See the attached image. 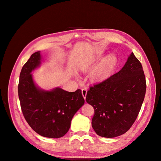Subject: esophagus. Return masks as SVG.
Wrapping results in <instances>:
<instances>
[{
  "label": "esophagus",
  "mask_w": 161,
  "mask_h": 161,
  "mask_svg": "<svg viewBox=\"0 0 161 161\" xmlns=\"http://www.w3.org/2000/svg\"><path fill=\"white\" fill-rule=\"evenodd\" d=\"M81 93H82V95L84 99H86V94H87V90L86 88H82L81 89Z\"/></svg>",
  "instance_id": "obj_1"
}]
</instances>
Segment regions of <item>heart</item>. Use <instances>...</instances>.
I'll return each instance as SVG.
<instances>
[{
    "label": "heart",
    "mask_w": 161,
    "mask_h": 161,
    "mask_svg": "<svg viewBox=\"0 0 161 161\" xmlns=\"http://www.w3.org/2000/svg\"><path fill=\"white\" fill-rule=\"evenodd\" d=\"M117 63L114 55H110L102 60L93 71L92 77L95 80H103L110 76Z\"/></svg>",
    "instance_id": "b5f03b06"
}]
</instances>
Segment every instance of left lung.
Wrapping results in <instances>:
<instances>
[{
	"instance_id": "obj_1",
	"label": "left lung",
	"mask_w": 161,
	"mask_h": 161,
	"mask_svg": "<svg viewBox=\"0 0 161 161\" xmlns=\"http://www.w3.org/2000/svg\"><path fill=\"white\" fill-rule=\"evenodd\" d=\"M146 87L142 64L133 53L118 73L91 86L86 100L94 108L95 133L114 138L129 131L141 111Z\"/></svg>"
}]
</instances>
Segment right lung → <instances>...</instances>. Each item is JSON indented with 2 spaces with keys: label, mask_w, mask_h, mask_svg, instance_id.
<instances>
[{
  "label": "right lung",
  "mask_w": 161,
  "mask_h": 161,
  "mask_svg": "<svg viewBox=\"0 0 161 161\" xmlns=\"http://www.w3.org/2000/svg\"><path fill=\"white\" fill-rule=\"evenodd\" d=\"M40 52L32 54L20 73L18 86L20 108L34 131L46 138L62 137L70 129L72 118L84 104L81 91H66L57 88L51 91L39 89L31 72L40 64Z\"/></svg>",
  "instance_id": "1"
}]
</instances>
